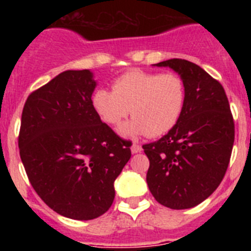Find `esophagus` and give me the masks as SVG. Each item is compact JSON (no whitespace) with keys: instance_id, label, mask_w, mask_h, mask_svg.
I'll use <instances>...</instances> for the list:
<instances>
[{"instance_id":"esophagus-1","label":"esophagus","mask_w":251,"mask_h":251,"mask_svg":"<svg viewBox=\"0 0 251 251\" xmlns=\"http://www.w3.org/2000/svg\"><path fill=\"white\" fill-rule=\"evenodd\" d=\"M130 151H132L133 154H134V153H139L142 151V147L139 145H136V143H133L132 147H130Z\"/></svg>"}]
</instances>
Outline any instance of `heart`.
I'll list each match as a JSON object with an SVG mask.
<instances>
[{"mask_svg":"<svg viewBox=\"0 0 251 251\" xmlns=\"http://www.w3.org/2000/svg\"><path fill=\"white\" fill-rule=\"evenodd\" d=\"M186 86L174 73L145 72L133 69L113 81V92L99 88L92 104L104 123L118 126L129 114L133 119L119 128L123 137H159L170 132L182 114Z\"/></svg>","mask_w":251,"mask_h":251,"instance_id":"obj_1","label":"heart"}]
</instances>
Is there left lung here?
I'll use <instances>...</instances> for the list:
<instances>
[{"label": "left lung", "mask_w": 251, "mask_h": 251, "mask_svg": "<svg viewBox=\"0 0 251 251\" xmlns=\"http://www.w3.org/2000/svg\"><path fill=\"white\" fill-rule=\"evenodd\" d=\"M182 77L186 101L178 122L161 139L143 146L147 183L161 205L191 208L219 187L229 166L234 119L223 85L196 64L171 59L154 64Z\"/></svg>", "instance_id": "1"}]
</instances>
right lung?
<instances>
[{"mask_svg":"<svg viewBox=\"0 0 251 251\" xmlns=\"http://www.w3.org/2000/svg\"><path fill=\"white\" fill-rule=\"evenodd\" d=\"M90 70H66L28 95L19 148L31 185L63 216L93 220L109 210L130 146L100 121Z\"/></svg>","mask_w":251,"mask_h":251,"instance_id":"add662e5","label":"right lung"}]
</instances>
